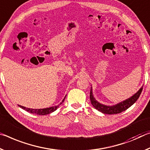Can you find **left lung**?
<instances>
[{
	"label": "left lung",
	"instance_id": "1",
	"mask_svg": "<svg viewBox=\"0 0 150 150\" xmlns=\"http://www.w3.org/2000/svg\"><path fill=\"white\" fill-rule=\"evenodd\" d=\"M142 90H143V86L137 91V93L132 96V97L129 98L128 99L124 100V101L120 103H118L117 104L111 105V106H110V105H103L98 102V101H96L95 98H94V96H93L92 90L91 88L90 94V101H91L92 105L96 109L98 110V111L106 114H116L125 111V110H127V108H129L131 105H133L134 103L137 101V100L139 98V96H140L142 92Z\"/></svg>",
	"mask_w": 150,
	"mask_h": 150
}]
</instances>
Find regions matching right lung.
I'll return each instance as SVG.
<instances>
[{"mask_svg": "<svg viewBox=\"0 0 150 150\" xmlns=\"http://www.w3.org/2000/svg\"><path fill=\"white\" fill-rule=\"evenodd\" d=\"M65 98H64V100H62V102L60 103L58 105H54V106L52 107H50V108H43V109H32V108H28L22 106V105H19L21 108H23L24 110H26L27 112L32 113V114H38V115H46V114H49L50 113H52L53 112H54L55 110H57L59 106L62 104V102L64 101Z\"/></svg>", "mask_w": 150, "mask_h": 150, "instance_id": "obj_1", "label": "right lung"}]
</instances>
